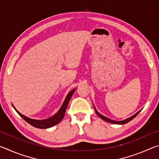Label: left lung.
Listing matches in <instances>:
<instances>
[{
	"instance_id": "left-lung-1",
	"label": "left lung",
	"mask_w": 159,
	"mask_h": 159,
	"mask_svg": "<svg viewBox=\"0 0 159 159\" xmlns=\"http://www.w3.org/2000/svg\"><path fill=\"white\" fill-rule=\"evenodd\" d=\"M94 108H95L96 114H98V116L100 117L102 120H105V121H107V122H109V123H114V124H118V125L125 124V123H128L129 121H130V120H133L134 118H135V117L137 116V115H138V114H139V113L141 111V110H142V109L139 110V111L137 112L136 114H134L133 116H132L129 117V118H126V119H125V120H114L110 119V118H107L106 116H104L102 115L101 114H99V113L98 111H97V109H96L95 106H94Z\"/></svg>"
}]
</instances>
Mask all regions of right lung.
Masks as SVG:
<instances>
[{"label":"right lung","instance_id":"obj_1","mask_svg":"<svg viewBox=\"0 0 159 159\" xmlns=\"http://www.w3.org/2000/svg\"><path fill=\"white\" fill-rule=\"evenodd\" d=\"M76 89L72 90L68 93V95H66L65 99H64L62 105L61 106L60 109H59V111L56 113L55 114H54L51 117L45 118V119L36 120V119H33V118H30L27 116H26L25 115L21 114V113L19 112L16 109L15 107L13 106V104H12V107L13 108L15 109V111L18 113V114L20 115L24 120H25L26 122L29 123L30 125H31L32 126H34V127L37 128H41V129L49 128L52 127L54 125L58 124V123L63 119L69 102L71 98L72 95H73L74 93L76 91Z\"/></svg>","mask_w":159,"mask_h":159}]
</instances>
